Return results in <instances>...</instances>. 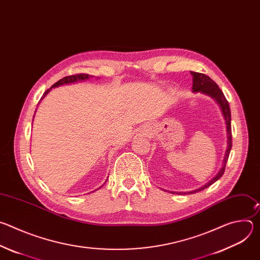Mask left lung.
Masks as SVG:
<instances>
[{
    "label": "left lung",
    "mask_w": 260,
    "mask_h": 260,
    "mask_svg": "<svg viewBox=\"0 0 260 260\" xmlns=\"http://www.w3.org/2000/svg\"><path fill=\"white\" fill-rule=\"evenodd\" d=\"M192 75V91L193 92H202L204 94H207L211 98H213L217 104L219 105L222 114L224 116L225 119V123H226V132H228V149L225 151L224 154V159L223 162H222V167L220 169V171L218 172V174L211 180L209 181L206 185H204L203 187L193 190V191H189L188 193H194V192H199L203 189H206L207 187L211 186L213 183H215L218 179H220L222 177V175L224 174L225 171V167H226V162L232 150V146H233V139H232V124H231V108H230V104L226 100V98L224 96L223 92L219 88V86L207 75L202 73H197V72H191Z\"/></svg>",
    "instance_id": "1"
}]
</instances>
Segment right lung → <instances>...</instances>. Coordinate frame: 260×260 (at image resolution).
I'll use <instances>...</instances> for the list:
<instances>
[{"label":"right lung","instance_id":"1","mask_svg":"<svg viewBox=\"0 0 260 260\" xmlns=\"http://www.w3.org/2000/svg\"><path fill=\"white\" fill-rule=\"evenodd\" d=\"M91 76L88 75V74H76V75H72V76H67V77H63L62 79L58 80L56 83H54L49 89H47L44 93H43V96L41 98V100L51 90V88L53 87H57L59 85H63V84H70V83H74V82H78V81H84V80H87L89 79ZM40 100V101H41ZM39 101V103H40Z\"/></svg>","mask_w":260,"mask_h":260}]
</instances>
